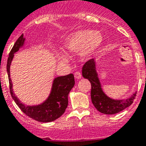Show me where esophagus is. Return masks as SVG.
<instances>
[{"label": "esophagus", "instance_id": "esophagus-1", "mask_svg": "<svg viewBox=\"0 0 146 146\" xmlns=\"http://www.w3.org/2000/svg\"><path fill=\"white\" fill-rule=\"evenodd\" d=\"M74 77H75L76 79H81L82 74H81V73H80V72H76L75 73H74Z\"/></svg>", "mask_w": 146, "mask_h": 146}]
</instances>
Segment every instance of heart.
Returning <instances> with one entry per match:
<instances>
[{"label": "heart", "mask_w": 146, "mask_h": 146, "mask_svg": "<svg viewBox=\"0 0 146 146\" xmlns=\"http://www.w3.org/2000/svg\"><path fill=\"white\" fill-rule=\"evenodd\" d=\"M103 35L100 32L90 29H82L74 32L65 40L64 48L69 53L80 50L82 57H87L96 51L102 44ZM58 59L61 61H67L66 55L58 53Z\"/></svg>", "instance_id": "obj_1"}]
</instances>
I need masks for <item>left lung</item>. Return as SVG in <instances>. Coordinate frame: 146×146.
<instances>
[{
    "mask_svg": "<svg viewBox=\"0 0 146 146\" xmlns=\"http://www.w3.org/2000/svg\"><path fill=\"white\" fill-rule=\"evenodd\" d=\"M82 76L88 79L91 83L92 103L98 111L105 114H114L121 111L133 103L136 92L126 100L111 99L103 91L98 73L96 72L94 58L90 59L82 67Z\"/></svg>",
    "mask_w": 146,
    "mask_h": 146,
    "instance_id": "left-lung-1",
    "label": "left lung"
}]
</instances>
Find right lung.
Segmentation results:
<instances>
[{"instance_id":"obj_1","label":"right lung","mask_w":146,"mask_h":146,"mask_svg":"<svg viewBox=\"0 0 146 146\" xmlns=\"http://www.w3.org/2000/svg\"><path fill=\"white\" fill-rule=\"evenodd\" d=\"M23 35L16 41L9 55L7 61V73L9 81V89L12 98L17 105L27 116L40 122H50L59 118L66 111L68 106V95L74 85L73 74L61 76L55 78L52 85L51 92L48 99L37 106H25L15 96L12 88V82L10 78V65L14 58V53L23 45L25 42Z\"/></svg>"}]
</instances>
